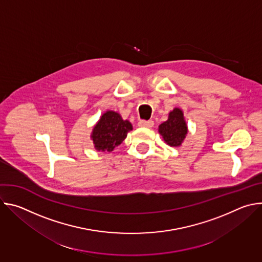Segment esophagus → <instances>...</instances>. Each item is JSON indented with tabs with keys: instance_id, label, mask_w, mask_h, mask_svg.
<instances>
[{
	"instance_id": "obj_1",
	"label": "esophagus",
	"mask_w": 262,
	"mask_h": 262,
	"mask_svg": "<svg viewBox=\"0 0 262 262\" xmlns=\"http://www.w3.org/2000/svg\"><path fill=\"white\" fill-rule=\"evenodd\" d=\"M138 125H139L140 127L150 128V127H152V126L155 125V122H154L152 120H141V121H139Z\"/></svg>"
}]
</instances>
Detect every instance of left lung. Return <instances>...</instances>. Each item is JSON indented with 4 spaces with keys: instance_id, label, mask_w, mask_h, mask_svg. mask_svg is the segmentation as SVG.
<instances>
[{
    "instance_id": "obj_1",
    "label": "left lung",
    "mask_w": 262,
    "mask_h": 262,
    "mask_svg": "<svg viewBox=\"0 0 262 262\" xmlns=\"http://www.w3.org/2000/svg\"><path fill=\"white\" fill-rule=\"evenodd\" d=\"M159 133L169 146L177 147L181 145L188 134V125L180 108L175 107L170 112L168 120L159 126Z\"/></svg>"
}]
</instances>
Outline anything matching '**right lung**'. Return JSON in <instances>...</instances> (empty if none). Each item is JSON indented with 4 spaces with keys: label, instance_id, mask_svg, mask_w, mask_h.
Returning <instances> with one entry per match:
<instances>
[{
    "label": "right lung",
    "instance_id": "obj_1",
    "mask_svg": "<svg viewBox=\"0 0 262 262\" xmlns=\"http://www.w3.org/2000/svg\"><path fill=\"white\" fill-rule=\"evenodd\" d=\"M133 129L128 120H123L114 111H106L93 127L91 139L97 151L111 152L120 145Z\"/></svg>",
    "mask_w": 262,
    "mask_h": 262
}]
</instances>
